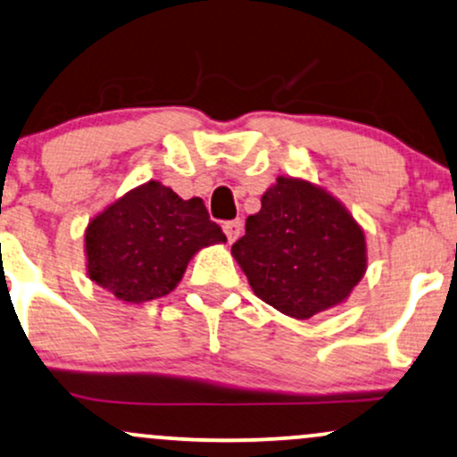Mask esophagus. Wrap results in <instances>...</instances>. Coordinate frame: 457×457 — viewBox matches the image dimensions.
<instances>
[{
    "label": "esophagus",
    "instance_id": "esophagus-1",
    "mask_svg": "<svg viewBox=\"0 0 457 457\" xmlns=\"http://www.w3.org/2000/svg\"><path fill=\"white\" fill-rule=\"evenodd\" d=\"M223 232L228 236L229 243H234L240 234H243V221L240 219H232V221H225L223 223Z\"/></svg>",
    "mask_w": 457,
    "mask_h": 457
}]
</instances>
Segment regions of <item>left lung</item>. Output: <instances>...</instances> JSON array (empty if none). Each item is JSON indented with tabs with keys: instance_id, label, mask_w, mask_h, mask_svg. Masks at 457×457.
I'll return each instance as SVG.
<instances>
[{
	"instance_id": "left-lung-1",
	"label": "left lung",
	"mask_w": 457,
	"mask_h": 457,
	"mask_svg": "<svg viewBox=\"0 0 457 457\" xmlns=\"http://www.w3.org/2000/svg\"><path fill=\"white\" fill-rule=\"evenodd\" d=\"M232 255L257 298L295 319L332 309L366 272V238L347 208L319 187L278 176L246 219Z\"/></svg>"
}]
</instances>
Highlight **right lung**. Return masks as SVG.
I'll use <instances>...</instances> for the list:
<instances>
[{
  "mask_svg": "<svg viewBox=\"0 0 457 457\" xmlns=\"http://www.w3.org/2000/svg\"><path fill=\"white\" fill-rule=\"evenodd\" d=\"M217 243H225V234L200 197L183 200L148 180L89 223L87 270L119 300L140 304L170 294L195 251Z\"/></svg>",
  "mask_w": 457,
  "mask_h": 457,
  "instance_id": "obj_1",
  "label": "right lung"
}]
</instances>
